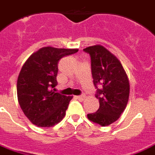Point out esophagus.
<instances>
[{"mask_svg":"<svg viewBox=\"0 0 155 155\" xmlns=\"http://www.w3.org/2000/svg\"><path fill=\"white\" fill-rule=\"evenodd\" d=\"M75 98L77 99H79V100H83V99H85V96H84V95H80V96H76Z\"/></svg>","mask_w":155,"mask_h":155,"instance_id":"34e87169","label":"esophagus"}]
</instances>
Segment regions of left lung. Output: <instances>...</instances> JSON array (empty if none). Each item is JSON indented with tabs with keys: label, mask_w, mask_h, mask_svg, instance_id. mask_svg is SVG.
I'll return each instance as SVG.
<instances>
[{
	"label": "left lung",
	"mask_w": 155,
	"mask_h": 155,
	"mask_svg": "<svg viewBox=\"0 0 155 155\" xmlns=\"http://www.w3.org/2000/svg\"><path fill=\"white\" fill-rule=\"evenodd\" d=\"M83 51L91 57L92 75L97 89L95 97L99 101V110L87 114L88 119L101 126L110 125L125 109L130 95L129 80L120 61L104 47L90 46Z\"/></svg>",
	"instance_id": "8db88e82"
}]
</instances>
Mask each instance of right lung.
Here are the masks:
<instances>
[{"mask_svg":"<svg viewBox=\"0 0 155 155\" xmlns=\"http://www.w3.org/2000/svg\"><path fill=\"white\" fill-rule=\"evenodd\" d=\"M77 49L44 47L25 62L17 81L19 104L24 114L38 127H51L62 120L71 96L55 93L58 61Z\"/></svg>","mask_w":155,"mask_h":155,"instance_id":"right-lung-1","label":"right lung"}]
</instances>
